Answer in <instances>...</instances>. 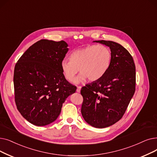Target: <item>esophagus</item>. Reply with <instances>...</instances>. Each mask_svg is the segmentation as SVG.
<instances>
[{
	"label": "esophagus",
	"instance_id": "esophagus-1",
	"mask_svg": "<svg viewBox=\"0 0 157 157\" xmlns=\"http://www.w3.org/2000/svg\"><path fill=\"white\" fill-rule=\"evenodd\" d=\"M81 86H78V88H77V90H76L77 92H80V90H81Z\"/></svg>",
	"mask_w": 157,
	"mask_h": 157
}]
</instances>
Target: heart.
<instances>
[{
	"label": "heart",
	"mask_w": 157,
	"mask_h": 157,
	"mask_svg": "<svg viewBox=\"0 0 157 157\" xmlns=\"http://www.w3.org/2000/svg\"><path fill=\"white\" fill-rule=\"evenodd\" d=\"M70 60L61 62V70L64 78L71 82L79 72V76L74 83H78L86 78L91 81H98L108 71L112 62V53L103 45H91L73 51Z\"/></svg>",
	"instance_id": "heart-1"
}]
</instances>
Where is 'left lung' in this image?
Masks as SVG:
<instances>
[{"instance_id": "1", "label": "left lung", "mask_w": 157, "mask_h": 157, "mask_svg": "<svg viewBox=\"0 0 157 157\" xmlns=\"http://www.w3.org/2000/svg\"><path fill=\"white\" fill-rule=\"evenodd\" d=\"M110 47L112 62L106 73L98 81L81 88V114L88 124L104 128L123 116L135 91V65L129 52L112 41L98 40Z\"/></svg>"}]
</instances>
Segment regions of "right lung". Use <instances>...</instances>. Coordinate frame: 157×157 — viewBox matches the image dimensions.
Segmentation results:
<instances>
[{"mask_svg": "<svg viewBox=\"0 0 157 157\" xmlns=\"http://www.w3.org/2000/svg\"><path fill=\"white\" fill-rule=\"evenodd\" d=\"M67 47L63 40H40L15 65V103L23 117L34 125L43 126L55 121L66 99L76 90L61 70Z\"/></svg>", "mask_w": 157, "mask_h": 157, "instance_id": "add662e5", "label": "right lung"}]
</instances>
